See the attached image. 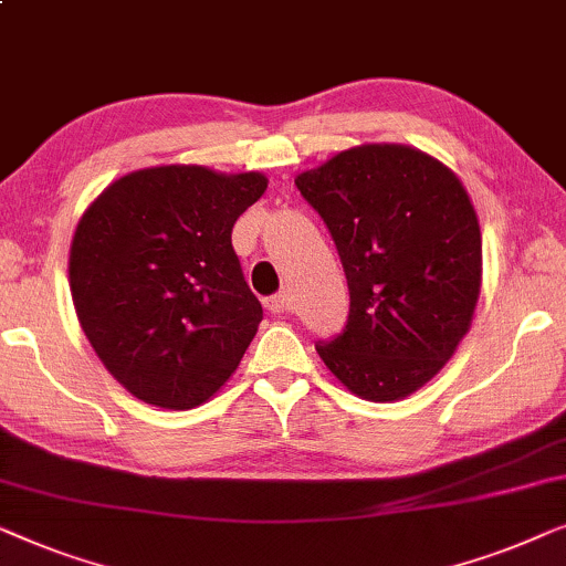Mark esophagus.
Here are the masks:
<instances>
[{
  "label": "esophagus",
  "instance_id": "obj_1",
  "mask_svg": "<svg viewBox=\"0 0 566 566\" xmlns=\"http://www.w3.org/2000/svg\"><path fill=\"white\" fill-rule=\"evenodd\" d=\"M264 305H266V310H272V313H276V315L286 313V310H290V294L280 292V294H274V297H266Z\"/></svg>",
  "mask_w": 566,
  "mask_h": 566
}]
</instances>
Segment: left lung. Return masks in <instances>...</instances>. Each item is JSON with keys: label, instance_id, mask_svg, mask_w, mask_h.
Returning <instances> with one entry per match:
<instances>
[{"label": "left lung", "instance_id": "left-lung-1", "mask_svg": "<svg viewBox=\"0 0 566 566\" xmlns=\"http://www.w3.org/2000/svg\"><path fill=\"white\" fill-rule=\"evenodd\" d=\"M344 264L346 331L317 354L348 392L395 402L451 359L482 286V233L464 185L439 158L364 143L297 174Z\"/></svg>", "mask_w": 566, "mask_h": 566}]
</instances>
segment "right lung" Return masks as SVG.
Masks as SVG:
<instances>
[{"mask_svg": "<svg viewBox=\"0 0 566 566\" xmlns=\"http://www.w3.org/2000/svg\"><path fill=\"white\" fill-rule=\"evenodd\" d=\"M259 171L150 166L102 189L76 222L69 286L84 336L138 400H210L256 336L261 302L230 233L266 192Z\"/></svg>", "mask_w": 566, "mask_h": 566, "instance_id": "obj_1", "label": "right lung"}]
</instances>
